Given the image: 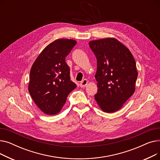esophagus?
Wrapping results in <instances>:
<instances>
[{"label": "esophagus", "instance_id": "esophagus-1", "mask_svg": "<svg viewBox=\"0 0 160 160\" xmlns=\"http://www.w3.org/2000/svg\"><path fill=\"white\" fill-rule=\"evenodd\" d=\"M88 83V80H86V79L83 80L80 83V86L81 88H84V87H86V86H87Z\"/></svg>", "mask_w": 160, "mask_h": 160}]
</instances>
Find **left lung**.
<instances>
[{"label": "left lung", "mask_w": 160, "mask_h": 160, "mask_svg": "<svg viewBox=\"0 0 160 160\" xmlns=\"http://www.w3.org/2000/svg\"><path fill=\"white\" fill-rule=\"evenodd\" d=\"M89 45L97 62L95 99L103 112L118 111L135 91L136 61L129 49L115 38L91 41Z\"/></svg>", "instance_id": "1"}]
</instances>
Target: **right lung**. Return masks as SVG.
<instances>
[{
    "instance_id": "1",
    "label": "right lung",
    "mask_w": 160,
    "mask_h": 160,
    "mask_svg": "<svg viewBox=\"0 0 160 160\" xmlns=\"http://www.w3.org/2000/svg\"><path fill=\"white\" fill-rule=\"evenodd\" d=\"M76 44L73 39H56L43 50L32 65L28 91L33 102L45 114L60 112L67 96L77 88L70 80V69L65 62Z\"/></svg>"
}]
</instances>
